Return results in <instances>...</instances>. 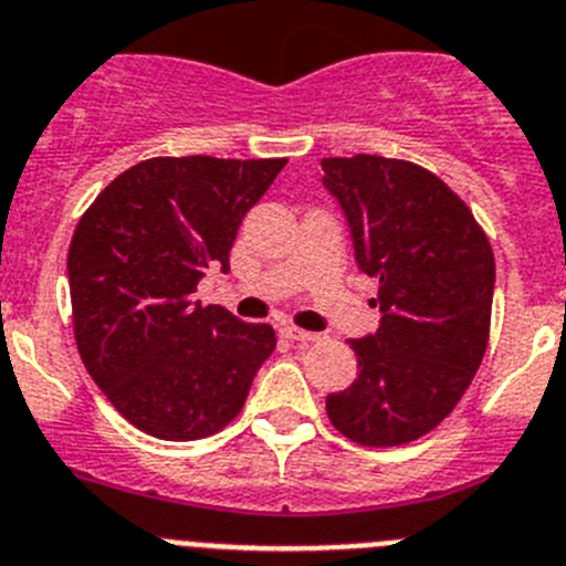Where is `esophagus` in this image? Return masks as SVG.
Returning a JSON list of instances; mask_svg holds the SVG:
<instances>
[{"label": "esophagus", "instance_id": "1", "mask_svg": "<svg viewBox=\"0 0 566 566\" xmlns=\"http://www.w3.org/2000/svg\"><path fill=\"white\" fill-rule=\"evenodd\" d=\"M282 335H284V338H287V340H293V344H302V346L315 344V340L321 338L318 333H307V329H298V327H284Z\"/></svg>", "mask_w": 566, "mask_h": 566}]
</instances>
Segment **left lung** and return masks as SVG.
<instances>
[{
    "instance_id": "left-lung-1",
    "label": "left lung",
    "mask_w": 566,
    "mask_h": 566,
    "mask_svg": "<svg viewBox=\"0 0 566 566\" xmlns=\"http://www.w3.org/2000/svg\"><path fill=\"white\" fill-rule=\"evenodd\" d=\"M355 262L378 279L380 324L353 338L358 380L327 395L335 429L360 446H403L460 403L482 364L496 264L465 202L431 171L378 155L321 160Z\"/></svg>"
}]
</instances>
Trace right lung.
<instances>
[{
	"instance_id": "right-lung-1",
	"label": "right lung",
	"mask_w": 566,
	"mask_h": 566,
	"mask_svg": "<svg viewBox=\"0 0 566 566\" xmlns=\"http://www.w3.org/2000/svg\"><path fill=\"white\" fill-rule=\"evenodd\" d=\"M287 160L151 157L81 217L67 276L75 344L109 403L157 440L217 434L276 349L271 324L202 307L206 271H231L245 213Z\"/></svg>"
}]
</instances>
